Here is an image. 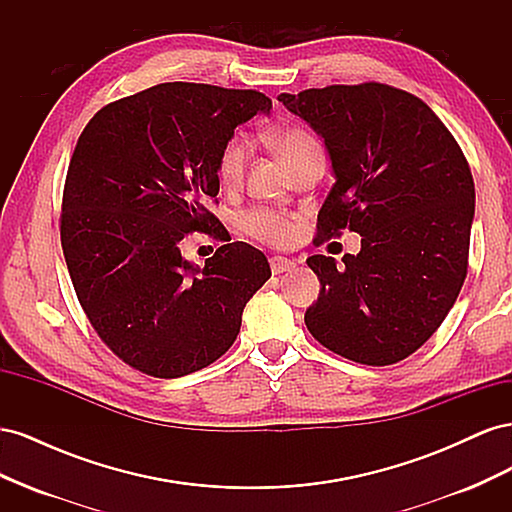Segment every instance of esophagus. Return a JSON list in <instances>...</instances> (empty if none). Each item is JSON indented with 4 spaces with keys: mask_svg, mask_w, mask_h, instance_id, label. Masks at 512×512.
Returning <instances> with one entry per match:
<instances>
[{
    "mask_svg": "<svg viewBox=\"0 0 512 512\" xmlns=\"http://www.w3.org/2000/svg\"><path fill=\"white\" fill-rule=\"evenodd\" d=\"M269 265H271V271H273L275 275H280V273L292 271L294 267H297V262L290 260V258H284V256H273V258L269 260Z\"/></svg>",
    "mask_w": 512,
    "mask_h": 512,
    "instance_id": "esophagus-1",
    "label": "esophagus"
}]
</instances>
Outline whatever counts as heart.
<instances>
[{
	"mask_svg": "<svg viewBox=\"0 0 512 512\" xmlns=\"http://www.w3.org/2000/svg\"><path fill=\"white\" fill-rule=\"evenodd\" d=\"M271 145L288 168L297 166L307 153L320 149L316 138L301 128H286L275 132L271 136ZM250 151L252 145L243 134H235L224 145L218 158V179L224 188H237L241 183L247 160H250ZM241 226L250 237L271 245H288L299 232L294 218L271 209L247 211L241 218Z\"/></svg>",
	"mask_w": 512,
	"mask_h": 512,
	"instance_id": "heart-1",
	"label": "heart"
}]
</instances>
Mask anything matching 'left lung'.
<instances>
[{
	"instance_id": "obj_1",
	"label": "left lung",
	"mask_w": 512,
	"mask_h": 512,
	"mask_svg": "<svg viewBox=\"0 0 512 512\" xmlns=\"http://www.w3.org/2000/svg\"><path fill=\"white\" fill-rule=\"evenodd\" d=\"M277 100L329 151L335 183L318 213V241L346 228L361 235V252L342 267L331 256L307 258L322 286L307 329L354 363L404 361L436 333L466 280L468 160L423 100L389 85H329Z\"/></svg>"
}]
</instances>
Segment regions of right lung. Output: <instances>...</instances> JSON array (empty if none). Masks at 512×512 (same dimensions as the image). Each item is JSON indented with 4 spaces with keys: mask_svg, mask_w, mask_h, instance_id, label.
I'll list each match as a JSON object with an SVG mask.
<instances>
[{
    "mask_svg": "<svg viewBox=\"0 0 512 512\" xmlns=\"http://www.w3.org/2000/svg\"><path fill=\"white\" fill-rule=\"evenodd\" d=\"M271 100L254 89L162 83L106 104L72 153L61 247L81 307L123 363L179 378L235 344L245 303L271 277L267 256L230 237L209 198L235 128ZM225 241L198 268L188 231Z\"/></svg>",
    "mask_w": 512,
    "mask_h": 512,
    "instance_id": "obj_1",
    "label": "right lung"
}]
</instances>
